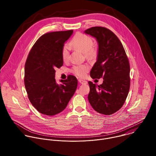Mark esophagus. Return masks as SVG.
Wrapping results in <instances>:
<instances>
[{
	"instance_id": "1",
	"label": "esophagus",
	"mask_w": 156,
	"mask_h": 156,
	"mask_svg": "<svg viewBox=\"0 0 156 156\" xmlns=\"http://www.w3.org/2000/svg\"><path fill=\"white\" fill-rule=\"evenodd\" d=\"M78 81L80 84H86L87 83V81H85V80H81V79H79L78 80Z\"/></svg>"
}]
</instances>
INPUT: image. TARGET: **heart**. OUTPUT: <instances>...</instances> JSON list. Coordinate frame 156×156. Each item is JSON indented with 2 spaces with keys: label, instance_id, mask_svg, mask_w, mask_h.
<instances>
[{
  "label": "heart",
  "instance_id": "heart-1",
  "mask_svg": "<svg viewBox=\"0 0 156 156\" xmlns=\"http://www.w3.org/2000/svg\"><path fill=\"white\" fill-rule=\"evenodd\" d=\"M94 41L93 39L86 34L77 33L72 38L69 43V46L83 52L89 59H94L98 54L97 49L93 48ZM62 57L65 61L69 58V48L65 46L62 51ZM89 70V66L87 65H80L75 66L72 72L80 77H84Z\"/></svg>",
  "mask_w": 156,
  "mask_h": 156
}]
</instances>
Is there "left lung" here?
Wrapping results in <instances>:
<instances>
[{
	"label": "left lung",
	"mask_w": 156,
	"mask_h": 156,
	"mask_svg": "<svg viewBox=\"0 0 156 156\" xmlns=\"http://www.w3.org/2000/svg\"><path fill=\"white\" fill-rule=\"evenodd\" d=\"M95 37L98 43L96 62L91 70L93 79L102 78V84L89 81L88 101L96 112L113 114L123 106L130 86L129 63L117 36L110 30L95 27L84 31Z\"/></svg>",
	"instance_id": "1"
}]
</instances>
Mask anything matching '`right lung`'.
<instances>
[{
  "label": "right lung",
  "mask_w": 156,
  "mask_h": 156,
  "mask_svg": "<svg viewBox=\"0 0 156 156\" xmlns=\"http://www.w3.org/2000/svg\"><path fill=\"white\" fill-rule=\"evenodd\" d=\"M73 31L48 33L35 42L25 65V86L28 97L39 112L49 116L60 113L73 96L78 85L76 78L69 75L61 80L55 79V68L63 65L62 51L64 43Z\"/></svg>",
  "instance_id": "right-lung-1"
}]
</instances>
